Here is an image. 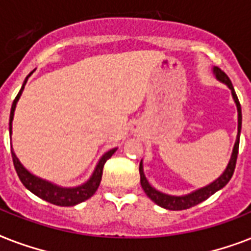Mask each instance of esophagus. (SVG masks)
<instances>
[{
  "mask_svg": "<svg viewBox=\"0 0 251 251\" xmlns=\"http://www.w3.org/2000/svg\"><path fill=\"white\" fill-rule=\"evenodd\" d=\"M134 130V131H137V129H133Z\"/></svg>",
  "mask_w": 251,
  "mask_h": 251,
  "instance_id": "1",
  "label": "esophagus"
}]
</instances>
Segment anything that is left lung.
I'll return each mask as SVG.
<instances>
[{"label":"left lung","mask_w":251,"mask_h":251,"mask_svg":"<svg viewBox=\"0 0 251 251\" xmlns=\"http://www.w3.org/2000/svg\"><path fill=\"white\" fill-rule=\"evenodd\" d=\"M212 73H214L215 78L222 82V83L226 84L228 88L232 92V98H233L234 102H236V106H237V113H238V126H237V138H236V142H234L233 151H232V155H230L229 163L226 165V171L223 172L222 175L219 176L218 178L212 181L211 183L206 185V186L201 187L198 190H194L189 193V194L185 195H171L165 194V193H161V191L156 190L155 187L151 186V183L147 181L145 176V171H143V161H141L139 164V173H141V185L142 189L145 190V193L147 194L152 202H155L157 206L163 207V208H167V210L172 211H179V210H186V208H190L193 206H197L203 201H206L207 198H210L211 195L215 194L216 191H219L220 189L226 186V183L229 182V179L232 178L233 176L234 168H236V161H237V153H238V146H240V133H241V125H242V114H241V105H240V101H238V98L236 92H234V88L232 86V82L228 78L226 73L222 72L220 69L214 66L212 68Z\"/></svg>","instance_id":"1"}]
</instances>
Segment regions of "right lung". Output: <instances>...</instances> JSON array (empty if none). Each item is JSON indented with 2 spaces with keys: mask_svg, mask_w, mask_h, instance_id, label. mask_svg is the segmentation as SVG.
<instances>
[{
  "mask_svg": "<svg viewBox=\"0 0 251 251\" xmlns=\"http://www.w3.org/2000/svg\"><path fill=\"white\" fill-rule=\"evenodd\" d=\"M33 73V72H32ZM32 73H29L27 78L23 82V86H22L19 94L17 95V98L13 101V105H11V110H10V121H9V130H10V137H11V127H13V118H14V112H15V106H17V102L21 98L22 92L25 90V86L27 83V80L31 76ZM117 151V149H112L109 151H106L104 155H102L100 159H99L98 164L95 167L92 175L86 182L79 185V186L74 187H64L60 186V185H56V183L50 182V181H47L44 178H40L37 176L32 175L31 172L27 171L23 164H22L19 159L17 157L15 152L11 149V156H13V163L14 167H15V171L18 173V177L22 181V183L25 185L27 189H28L31 193L39 197V198L44 199L47 202L52 203V204H56V206H75L78 203H82L84 201H87L88 198H91L92 195L96 193L99 185H100V181H101L102 176V168L108 159H110V156L113 155L114 152Z\"/></svg>",
  "mask_w": 251,
  "mask_h": 251,
  "instance_id": "right-lung-1",
  "label": "right lung"
}]
</instances>
